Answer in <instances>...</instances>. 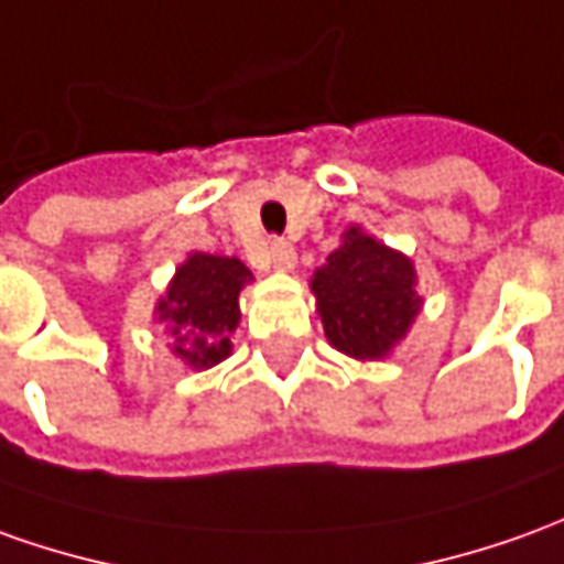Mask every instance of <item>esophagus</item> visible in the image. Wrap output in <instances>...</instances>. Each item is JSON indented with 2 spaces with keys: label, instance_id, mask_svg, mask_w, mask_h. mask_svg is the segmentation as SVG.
Here are the masks:
<instances>
[{
  "label": "esophagus",
  "instance_id": "esophagus-1",
  "mask_svg": "<svg viewBox=\"0 0 564 564\" xmlns=\"http://www.w3.org/2000/svg\"><path fill=\"white\" fill-rule=\"evenodd\" d=\"M294 248H291L285 239H270V263H273L275 270H291L294 267Z\"/></svg>",
  "mask_w": 564,
  "mask_h": 564
}]
</instances>
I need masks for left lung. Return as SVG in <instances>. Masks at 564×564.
Returning a JSON list of instances; mask_svg holds the SVG:
<instances>
[{"label":"left lung","mask_w":564,"mask_h":564,"mask_svg":"<svg viewBox=\"0 0 564 564\" xmlns=\"http://www.w3.org/2000/svg\"><path fill=\"white\" fill-rule=\"evenodd\" d=\"M313 294L328 340L356 359L387 356L421 310L411 260L359 227H349L344 245L316 270Z\"/></svg>","instance_id":"obj_1"}]
</instances>
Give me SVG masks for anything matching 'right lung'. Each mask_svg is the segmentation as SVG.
Wrapping results in <instances>:
<instances>
[{
	"instance_id": "1",
	"label": "right lung",
	"mask_w": 564,
	"mask_h": 564,
	"mask_svg": "<svg viewBox=\"0 0 564 564\" xmlns=\"http://www.w3.org/2000/svg\"><path fill=\"white\" fill-rule=\"evenodd\" d=\"M251 270L236 258L193 254L159 301V322L169 325L174 352L193 368L230 356V334L239 325V291Z\"/></svg>"
}]
</instances>
